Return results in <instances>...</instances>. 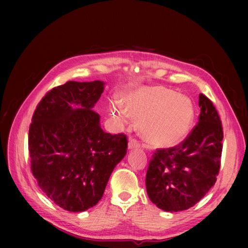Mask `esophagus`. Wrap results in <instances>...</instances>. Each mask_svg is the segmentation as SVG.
Segmentation results:
<instances>
[{"mask_svg": "<svg viewBox=\"0 0 248 248\" xmlns=\"http://www.w3.org/2000/svg\"><path fill=\"white\" fill-rule=\"evenodd\" d=\"M140 147L139 141L134 139H130L129 142H128V149L129 150H134V149H138Z\"/></svg>", "mask_w": 248, "mask_h": 248, "instance_id": "esophagus-1", "label": "esophagus"}]
</instances>
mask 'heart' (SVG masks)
<instances>
[{
	"label": "heart",
	"instance_id": "b5f03b06",
	"mask_svg": "<svg viewBox=\"0 0 248 248\" xmlns=\"http://www.w3.org/2000/svg\"><path fill=\"white\" fill-rule=\"evenodd\" d=\"M109 114L119 123L128 115L139 119V129L148 144L170 148L188 134L194 119L192 101L162 86L140 87L122 94L121 103L111 101Z\"/></svg>",
	"mask_w": 248,
	"mask_h": 248
}]
</instances>
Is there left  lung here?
<instances>
[{"mask_svg":"<svg viewBox=\"0 0 248 248\" xmlns=\"http://www.w3.org/2000/svg\"><path fill=\"white\" fill-rule=\"evenodd\" d=\"M201 114L181 144L158 149L146 175L149 199L159 209L178 212L189 209L215 184L220 168L223 131L212 101L200 94Z\"/></svg>","mask_w":248,"mask_h":248,"instance_id":"left-lung-1","label":"left lung"}]
</instances>
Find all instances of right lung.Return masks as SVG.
<instances>
[{"instance_id": "1", "label": "right lung", "mask_w": 248, "mask_h": 248, "mask_svg": "<svg viewBox=\"0 0 248 248\" xmlns=\"http://www.w3.org/2000/svg\"><path fill=\"white\" fill-rule=\"evenodd\" d=\"M104 82L67 81L37 106L29 129L31 170L42 191L70 212L86 211L102 196L127 152L123 133L104 132L92 108Z\"/></svg>"}]
</instances>
